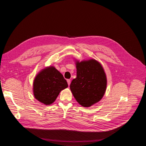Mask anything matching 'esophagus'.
<instances>
[{
    "label": "esophagus",
    "instance_id": "esophagus-1",
    "mask_svg": "<svg viewBox=\"0 0 146 146\" xmlns=\"http://www.w3.org/2000/svg\"><path fill=\"white\" fill-rule=\"evenodd\" d=\"M67 82H68V85L69 86L70 84V80H69V79H68V80H67Z\"/></svg>",
    "mask_w": 146,
    "mask_h": 146
}]
</instances>
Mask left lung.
<instances>
[{
  "mask_svg": "<svg viewBox=\"0 0 146 146\" xmlns=\"http://www.w3.org/2000/svg\"><path fill=\"white\" fill-rule=\"evenodd\" d=\"M76 61L77 77L70 83V89L79 104L83 107H90L104 96L107 76L102 66L95 59Z\"/></svg>",
  "mask_w": 146,
  "mask_h": 146,
  "instance_id": "1",
  "label": "left lung"
}]
</instances>
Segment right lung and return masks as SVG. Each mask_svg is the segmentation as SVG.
I'll return each instance as SVG.
<instances>
[{
    "label": "right lung",
    "instance_id": "1",
    "mask_svg": "<svg viewBox=\"0 0 146 146\" xmlns=\"http://www.w3.org/2000/svg\"><path fill=\"white\" fill-rule=\"evenodd\" d=\"M66 80L54 66L42 69L35 76L33 83L35 98L46 105L55 101L60 92L68 88Z\"/></svg>",
    "mask_w": 146,
    "mask_h": 146
}]
</instances>
